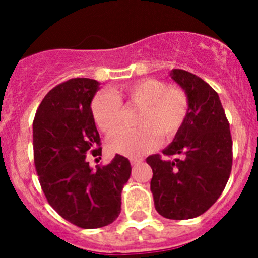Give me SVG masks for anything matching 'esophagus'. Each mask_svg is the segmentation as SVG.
Returning a JSON list of instances; mask_svg holds the SVG:
<instances>
[{
    "label": "esophagus",
    "mask_w": 258,
    "mask_h": 258,
    "mask_svg": "<svg viewBox=\"0 0 258 258\" xmlns=\"http://www.w3.org/2000/svg\"><path fill=\"white\" fill-rule=\"evenodd\" d=\"M130 161H131V165H138V164H141L142 161H143V159H141V158H131V159H130Z\"/></svg>",
    "instance_id": "1"
}]
</instances>
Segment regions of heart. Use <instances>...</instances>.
Instances as JSON below:
<instances>
[{
    "instance_id": "1",
    "label": "heart",
    "mask_w": 258,
    "mask_h": 258,
    "mask_svg": "<svg viewBox=\"0 0 258 258\" xmlns=\"http://www.w3.org/2000/svg\"><path fill=\"white\" fill-rule=\"evenodd\" d=\"M139 108L136 128H119L108 138L112 153L139 156L154 149L160 141L172 139L184 125L189 112V98L184 90L168 87L158 79H143L115 88L114 92H99L91 103L94 122L104 133H110L120 122L121 104Z\"/></svg>"
}]
</instances>
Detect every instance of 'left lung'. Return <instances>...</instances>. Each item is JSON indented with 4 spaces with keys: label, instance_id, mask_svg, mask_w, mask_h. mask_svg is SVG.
Wrapping results in <instances>:
<instances>
[{
    "label": "left lung",
    "instance_id": "obj_1",
    "mask_svg": "<svg viewBox=\"0 0 258 258\" xmlns=\"http://www.w3.org/2000/svg\"><path fill=\"white\" fill-rule=\"evenodd\" d=\"M171 78L189 98L184 125L162 154L147 158L156 211L189 220L210 209L224 190L233 162L229 122L217 92L194 74L173 69Z\"/></svg>",
    "mask_w": 258,
    "mask_h": 258
}]
</instances>
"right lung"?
I'll list each match as a JSON object with an SVG mask.
<instances>
[{
  "instance_id": "1",
  "label": "right lung",
  "mask_w": 258,
  "mask_h": 258,
  "mask_svg": "<svg viewBox=\"0 0 258 258\" xmlns=\"http://www.w3.org/2000/svg\"><path fill=\"white\" fill-rule=\"evenodd\" d=\"M99 82L78 78L46 94L32 123L34 162L47 201L64 220L84 229L110 224L121 211V193L131 164L116 154L90 167L86 155H102L91 102Z\"/></svg>"
}]
</instances>
